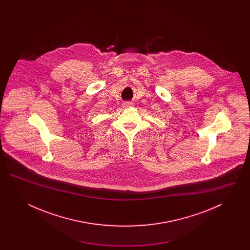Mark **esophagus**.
Listing matches in <instances>:
<instances>
[{"label":"esophagus","mask_w":250,"mask_h":250,"mask_svg":"<svg viewBox=\"0 0 250 250\" xmlns=\"http://www.w3.org/2000/svg\"><path fill=\"white\" fill-rule=\"evenodd\" d=\"M131 105H132L131 102H125L124 103V107H130Z\"/></svg>","instance_id":"34e87169"}]
</instances>
